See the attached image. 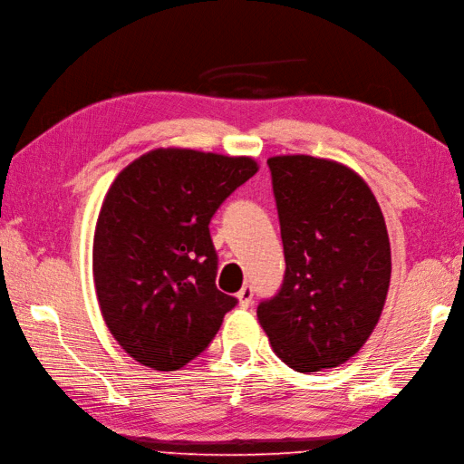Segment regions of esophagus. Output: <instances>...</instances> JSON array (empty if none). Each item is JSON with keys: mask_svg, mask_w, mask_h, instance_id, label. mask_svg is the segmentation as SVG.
Wrapping results in <instances>:
<instances>
[{"mask_svg": "<svg viewBox=\"0 0 464 464\" xmlns=\"http://www.w3.org/2000/svg\"><path fill=\"white\" fill-rule=\"evenodd\" d=\"M238 302L242 307H250L254 302V287L252 285H244L238 292Z\"/></svg>", "mask_w": 464, "mask_h": 464, "instance_id": "34e87169", "label": "esophagus"}]
</instances>
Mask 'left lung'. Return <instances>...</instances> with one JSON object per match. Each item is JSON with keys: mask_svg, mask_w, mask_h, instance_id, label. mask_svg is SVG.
<instances>
[{"mask_svg": "<svg viewBox=\"0 0 464 464\" xmlns=\"http://www.w3.org/2000/svg\"><path fill=\"white\" fill-rule=\"evenodd\" d=\"M284 244V282L258 304L276 355L300 373L337 367L375 329L391 280L383 214L367 184L334 160H267Z\"/></svg>", "mask_w": 464, "mask_h": 464, "instance_id": "8db88e82", "label": "left lung"}]
</instances>
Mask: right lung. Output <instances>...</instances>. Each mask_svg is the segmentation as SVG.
Listing matches in <instances>:
<instances>
[{
    "mask_svg": "<svg viewBox=\"0 0 464 464\" xmlns=\"http://www.w3.org/2000/svg\"><path fill=\"white\" fill-rule=\"evenodd\" d=\"M256 170L248 157L159 149L112 182L95 228L92 276L107 327L139 363L184 367L238 304L216 287L208 226Z\"/></svg>",
    "mask_w": 464,
    "mask_h": 464,
    "instance_id": "right-lung-1",
    "label": "right lung"
}]
</instances>
